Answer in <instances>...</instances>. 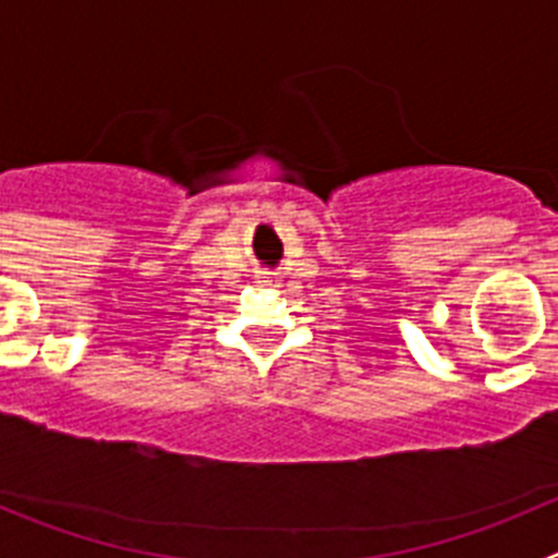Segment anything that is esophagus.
I'll list each match as a JSON object with an SVG mask.
<instances>
[{"instance_id": "obj_1", "label": "esophagus", "mask_w": 558, "mask_h": 558, "mask_svg": "<svg viewBox=\"0 0 558 558\" xmlns=\"http://www.w3.org/2000/svg\"><path fill=\"white\" fill-rule=\"evenodd\" d=\"M256 282L263 284V288H274V284H276V276L263 274V276H256Z\"/></svg>"}]
</instances>
